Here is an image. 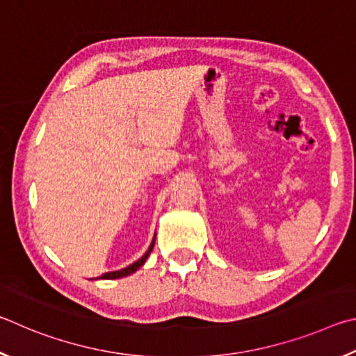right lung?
<instances>
[{"mask_svg": "<svg viewBox=\"0 0 356 356\" xmlns=\"http://www.w3.org/2000/svg\"><path fill=\"white\" fill-rule=\"evenodd\" d=\"M154 239H156V234H154V238H153V241H152V244H149V247H148V250H147L145 253H143V257L137 259L136 263L129 264L128 267H123V269H120V270H114V272L103 273V275H102V280H115V278H123V277H128V275H131V273H134L137 269H139V267H142L143 264H145L147 258L149 257V253H152L153 247H154Z\"/></svg>", "mask_w": 356, "mask_h": 356, "instance_id": "add662e5", "label": "right lung"}]
</instances>
